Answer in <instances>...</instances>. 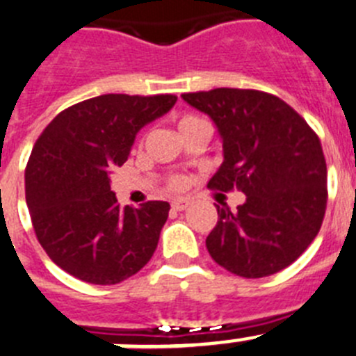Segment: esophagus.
Instances as JSON below:
<instances>
[{
	"mask_svg": "<svg viewBox=\"0 0 356 356\" xmlns=\"http://www.w3.org/2000/svg\"><path fill=\"white\" fill-rule=\"evenodd\" d=\"M188 206H190V200L186 199H175L174 202H172V209H175V211H182V209H186Z\"/></svg>",
	"mask_w": 356,
	"mask_h": 356,
	"instance_id": "1",
	"label": "esophagus"
}]
</instances>
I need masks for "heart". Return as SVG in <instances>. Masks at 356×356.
I'll use <instances>...</instances> for the list:
<instances>
[{
  "label": "heart",
  "instance_id": "b5f03b06",
  "mask_svg": "<svg viewBox=\"0 0 356 356\" xmlns=\"http://www.w3.org/2000/svg\"><path fill=\"white\" fill-rule=\"evenodd\" d=\"M199 123H204V122H202V120L195 118V116H184V118L179 120L177 129H179V132L186 131V129H190V127H193V125H199ZM172 186H174V188H182V186H184V179H182V177H174V179H172Z\"/></svg>",
  "mask_w": 356,
  "mask_h": 356
}]
</instances>
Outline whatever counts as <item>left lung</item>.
Returning <instances> with one entry per match:
<instances>
[{"mask_svg": "<svg viewBox=\"0 0 356 356\" xmlns=\"http://www.w3.org/2000/svg\"><path fill=\"white\" fill-rule=\"evenodd\" d=\"M182 100L208 114L224 161L208 186H236L245 202L218 211L206 238L211 258L242 277H265L293 264L314 242L326 211V161L308 123L289 104L252 89L216 88Z\"/></svg>", "mask_w": 356, "mask_h": 356, "instance_id": "left-lung-1", "label": "left lung"}]
</instances>
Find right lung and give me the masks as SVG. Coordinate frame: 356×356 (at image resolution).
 I'll use <instances>...</instances> for the list:
<instances>
[{
  "instance_id": "right-lung-1",
  "label": "right lung",
  "mask_w": 356,
  "mask_h": 356,
  "mask_svg": "<svg viewBox=\"0 0 356 356\" xmlns=\"http://www.w3.org/2000/svg\"><path fill=\"white\" fill-rule=\"evenodd\" d=\"M174 95H102L57 114L24 172L37 240L55 265L92 285H116L150 261L170 204L120 208L111 177L145 125L168 113Z\"/></svg>"
}]
</instances>
